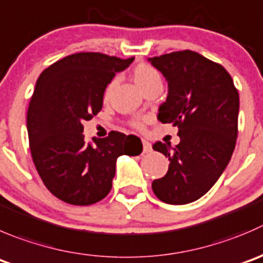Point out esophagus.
Instances as JSON below:
<instances>
[{
  "instance_id": "1",
  "label": "esophagus",
  "mask_w": 263,
  "mask_h": 263,
  "mask_svg": "<svg viewBox=\"0 0 263 263\" xmlns=\"http://www.w3.org/2000/svg\"><path fill=\"white\" fill-rule=\"evenodd\" d=\"M142 146H144V153L152 152V144L147 140H142Z\"/></svg>"
}]
</instances>
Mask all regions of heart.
I'll use <instances>...</instances> for the list:
<instances>
[{
    "mask_svg": "<svg viewBox=\"0 0 263 263\" xmlns=\"http://www.w3.org/2000/svg\"><path fill=\"white\" fill-rule=\"evenodd\" d=\"M160 80L159 73L154 69L150 65H146V64H139L134 70V81L139 88H144L145 86H147L149 83L154 82V81ZM116 86V81H111L108 86H106L105 91H104V100L108 101L110 99L111 92H113V88ZM137 127H141V122H136Z\"/></svg>",
    "mask_w": 263,
    "mask_h": 263,
    "instance_id": "1",
    "label": "heart"
}]
</instances>
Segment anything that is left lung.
<instances>
[{
	"label": "left lung",
	"instance_id": "1",
	"mask_svg": "<svg viewBox=\"0 0 263 263\" xmlns=\"http://www.w3.org/2000/svg\"><path fill=\"white\" fill-rule=\"evenodd\" d=\"M168 82V95L158 119L178 127L180 142L157 141L153 149L170 160L154 180L153 191L167 204L181 205L202 198L220 178L235 149L239 93L228 70L194 51L149 58Z\"/></svg>",
	"mask_w": 263,
	"mask_h": 263
}]
</instances>
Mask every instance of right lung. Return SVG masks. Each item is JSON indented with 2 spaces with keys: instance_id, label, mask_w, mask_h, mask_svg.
Returning a JSON list of instances; mask_svg holds the SVG:
<instances>
[{
  "instance_id": "right-lung-1",
  "label": "right lung",
  "mask_w": 263,
  "mask_h": 263,
  "mask_svg": "<svg viewBox=\"0 0 263 263\" xmlns=\"http://www.w3.org/2000/svg\"><path fill=\"white\" fill-rule=\"evenodd\" d=\"M134 59L78 52L38 77L27 113L30 153L45 186L63 202L90 205L104 199L118 157L132 155V135L111 131L92 146L85 142L83 122L101 110L106 86Z\"/></svg>"
}]
</instances>
